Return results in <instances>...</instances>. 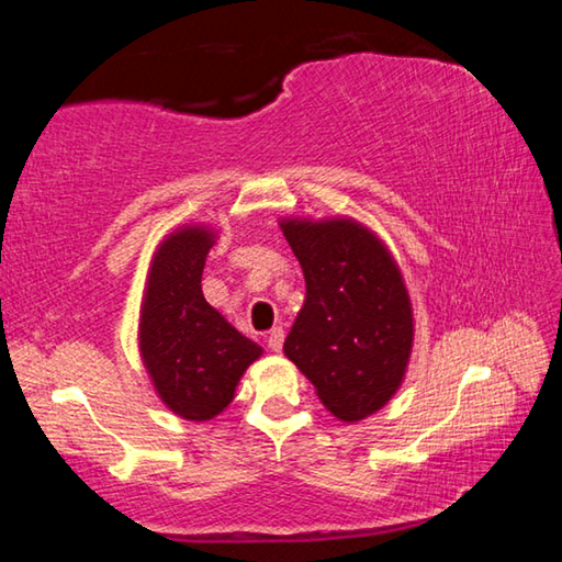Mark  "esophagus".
<instances>
[{"label":"esophagus","instance_id":"1","mask_svg":"<svg viewBox=\"0 0 562 562\" xmlns=\"http://www.w3.org/2000/svg\"><path fill=\"white\" fill-rule=\"evenodd\" d=\"M282 345H284V331L280 327H274L268 335V347L272 351H282Z\"/></svg>","mask_w":562,"mask_h":562}]
</instances>
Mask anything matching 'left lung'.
Segmentation results:
<instances>
[{"instance_id": "obj_1", "label": "left lung", "mask_w": 562, "mask_h": 562, "mask_svg": "<svg viewBox=\"0 0 562 562\" xmlns=\"http://www.w3.org/2000/svg\"><path fill=\"white\" fill-rule=\"evenodd\" d=\"M307 297L284 357L331 416L355 424L402 389L414 349V310L392 250L372 227L337 215L282 217Z\"/></svg>"}]
</instances>
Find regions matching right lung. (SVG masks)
<instances>
[{
    "label": "right lung",
    "instance_id": "1",
    "mask_svg": "<svg viewBox=\"0 0 562 562\" xmlns=\"http://www.w3.org/2000/svg\"><path fill=\"white\" fill-rule=\"evenodd\" d=\"M217 231L188 223L158 243L138 315V351L156 394L186 422H211L262 347L203 297V268Z\"/></svg>",
    "mask_w": 562,
    "mask_h": 562
}]
</instances>
